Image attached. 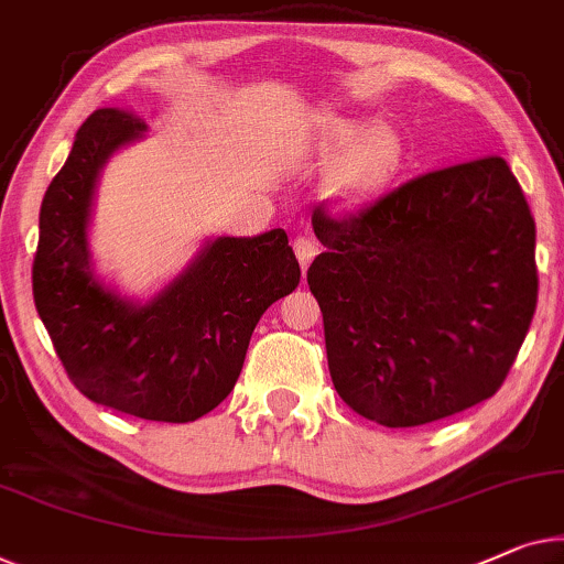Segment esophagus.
<instances>
[{
    "instance_id": "obj_1",
    "label": "esophagus",
    "mask_w": 564,
    "mask_h": 564,
    "mask_svg": "<svg viewBox=\"0 0 564 564\" xmlns=\"http://www.w3.org/2000/svg\"><path fill=\"white\" fill-rule=\"evenodd\" d=\"M292 249H295V257H297V262L302 267V272H307L310 262H313L315 254H317L315 239H313V236H297L295 243H292Z\"/></svg>"
}]
</instances>
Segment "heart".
Masks as SVG:
<instances>
[{
  "label": "heart",
  "instance_id": "obj_1",
  "mask_svg": "<svg viewBox=\"0 0 564 564\" xmlns=\"http://www.w3.org/2000/svg\"><path fill=\"white\" fill-rule=\"evenodd\" d=\"M313 150L336 160L330 191L343 203H366L381 195L402 175L406 140L397 127L328 113L313 129Z\"/></svg>",
  "mask_w": 564,
  "mask_h": 564
}]
</instances>
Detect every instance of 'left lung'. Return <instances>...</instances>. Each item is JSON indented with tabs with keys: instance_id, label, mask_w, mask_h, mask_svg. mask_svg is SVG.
Returning a JSON list of instances; mask_svg holds the SVG:
<instances>
[{
	"instance_id": "left-lung-1",
	"label": "left lung",
	"mask_w": 564,
	"mask_h": 564,
	"mask_svg": "<svg viewBox=\"0 0 564 564\" xmlns=\"http://www.w3.org/2000/svg\"><path fill=\"white\" fill-rule=\"evenodd\" d=\"M307 269L333 387L383 427L494 397L536 310V228L501 158L435 170L361 214H313Z\"/></svg>"
}]
</instances>
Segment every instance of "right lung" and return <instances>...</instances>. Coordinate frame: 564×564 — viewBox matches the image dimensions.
<instances>
[{"label": "right lung", "instance_id": "1", "mask_svg": "<svg viewBox=\"0 0 564 564\" xmlns=\"http://www.w3.org/2000/svg\"><path fill=\"white\" fill-rule=\"evenodd\" d=\"M147 124L99 109L40 206L32 295L55 354L91 402L154 422H193L231 394L264 310L300 284L282 228L206 239L165 288L147 300L121 295L91 257L99 177Z\"/></svg>", "mask_w": 564, "mask_h": 564}]
</instances>
